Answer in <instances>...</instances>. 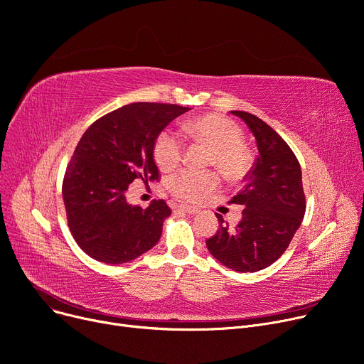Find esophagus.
Here are the masks:
<instances>
[{"label":"esophagus","instance_id":"obj_1","mask_svg":"<svg viewBox=\"0 0 364 364\" xmlns=\"http://www.w3.org/2000/svg\"><path fill=\"white\" fill-rule=\"evenodd\" d=\"M178 211L186 213V215H197L198 208H196V207H188V205H179V207H178Z\"/></svg>","mask_w":364,"mask_h":364}]
</instances>
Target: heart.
<instances>
[{
	"mask_svg": "<svg viewBox=\"0 0 364 364\" xmlns=\"http://www.w3.org/2000/svg\"><path fill=\"white\" fill-rule=\"evenodd\" d=\"M183 131L198 142L213 149L210 164L229 181L242 178L250 166V156L242 146V131L237 123L220 114L201 116L185 123ZM153 156L157 166L164 172L178 168L185 159V144L170 127L163 129L153 145ZM220 179L215 172L182 170L167 182L172 194L182 201L197 203L219 188Z\"/></svg>",
	"mask_w": 364,
	"mask_h": 364,
	"instance_id": "b5f03b06",
	"label": "heart"
}]
</instances>
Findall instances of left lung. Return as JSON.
Listing matches in <instances>:
<instances>
[{"instance_id":"left-lung-1","label":"left lung","mask_w":364,"mask_h":364,"mask_svg":"<svg viewBox=\"0 0 364 364\" xmlns=\"http://www.w3.org/2000/svg\"><path fill=\"white\" fill-rule=\"evenodd\" d=\"M230 113L250 127L259 157L244 186L228 201L244 205L241 222L229 226L218 213L220 228L205 244L213 257L229 269L257 272L281 257L303 222L301 167L289 145L266 122L247 112Z\"/></svg>"}]
</instances>
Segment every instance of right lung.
<instances>
[{
	"label": "right lung",
	"mask_w": 364,
	"mask_h": 364,
	"mask_svg": "<svg viewBox=\"0 0 364 364\" xmlns=\"http://www.w3.org/2000/svg\"><path fill=\"white\" fill-rule=\"evenodd\" d=\"M188 107L132 102L95 120L77 142L63 179V201L76 244L107 264L132 262L151 250L170 216L164 200L146 208L126 203L136 179L160 181L153 145Z\"/></svg>",
	"instance_id": "1"
}]
</instances>
